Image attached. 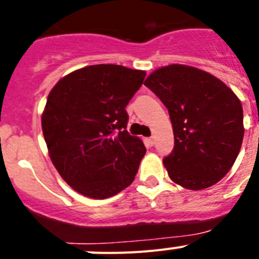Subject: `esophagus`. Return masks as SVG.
<instances>
[{"instance_id": "esophagus-1", "label": "esophagus", "mask_w": 259, "mask_h": 259, "mask_svg": "<svg viewBox=\"0 0 259 259\" xmlns=\"http://www.w3.org/2000/svg\"><path fill=\"white\" fill-rule=\"evenodd\" d=\"M145 143L148 146H153V144H154V137H148L145 140Z\"/></svg>"}]
</instances>
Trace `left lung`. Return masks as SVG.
Instances as JSON below:
<instances>
[{
	"label": "left lung",
	"instance_id": "left-lung-1",
	"mask_svg": "<svg viewBox=\"0 0 259 259\" xmlns=\"http://www.w3.org/2000/svg\"><path fill=\"white\" fill-rule=\"evenodd\" d=\"M145 85L172 123L174 149L163 158L171 180L192 191L218 183L236 161L244 137L236 95L209 72L184 65L154 71Z\"/></svg>",
	"mask_w": 259,
	"mask_h": 259
}]
</instances>
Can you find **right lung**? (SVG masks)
<instances>
[{
  "instance_id": "add662e5",
  "label": "right lung",
  "mask_w": 259,
  "mask_h": 259,
  "mask_svg": "<svg viewBox=\"0 0 259 259\" xmlns=\"http://www.w3.org/2000/svg\"><path fill=\"white\" fill-rule=\"evenodd\" d=\"M145 71L93 65L61 79L41 118L50 159L79 193L107 198L135 179L145 146L127 131L125 106L143 85Z\"/></svg>"
}]
</instances>
